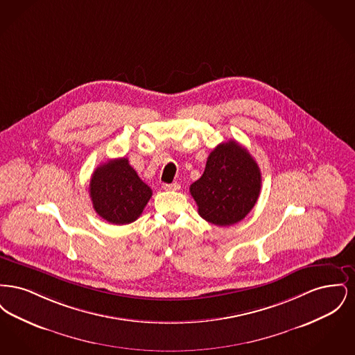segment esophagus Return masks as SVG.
Instances as JSON below:
<instances>
[{"label": "esophagus", "mask_w": 355, "mask_h": 355, "mask_svg": "<svg viewBox=\"0 0 355 355\" xmlns=\"http://www.w3.org/2000/svg\"><path fill=\"white\" fill-rule=\"evenodd\" d=\"M165 190H171V191H175V190H180V184H177V182H174V184H164L162 186Z\"/></svg>", "instance_id": "34e87169"}]
</instances>
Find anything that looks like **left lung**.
<instances>
[{
  "label": "left lung",
  "mask_w": 355,
  "mask_h": 355,
  "mask_svg": "<svg viewBox=\"0 0 355 355\" xmlns=\"http://www.w3.org/2000/svg\"><path fill=\"white\" fill-rule=\"evenodd\" d=\"M261 181V170L250 153L230 139L209 154L201 178L190 185V194L203 220L230 226L250 213Z\"/></svg>",
  "instance_id": "8db88e82"
}]
</instances>
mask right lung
Returning a JSON list of instances; mask_svg holds the SVG:
<instances>
[{"label": "right lung", "mask_w": 355, "mask_h": 355, "mask_svg": "<svg viewBox=\"0 0 355 355\" xmlns=\"http://www.w3.org/2000/svg\"><path fill=\"white\" fill-rule=\"evenodd\" d=\"M89 193L96 213L113 225L135 222L153 194L128 158L110 159L94 170Z\"/></svg>", "instance_id": "right-lung-1"}]
</instances>
